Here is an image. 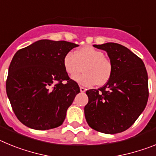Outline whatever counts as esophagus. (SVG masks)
Wrapping results in <instances>:
<instances>
[{"mask_svg": "<svg viewBox=\"0 0 156 156\" xmlns=\"http://www.w3.org/2000/svg\"><path fill=\"white\" fill-rule=\"evenodd\" d=\"M80 91L82 92V93H83V92L86 91V88L83 87H80Z\"/></svg>", "mask_w": 156, "mask_h": 156, "instance_id": "esophagus-1", "label": "esophagus"}]
</instances>
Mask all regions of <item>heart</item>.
Instances as JSON below:
<instances>
[{"mask_svg": "<svg viewBox=\"0 0 156 156\" xmlns=\"http://www.w3.org/2000/svg\"><path fill=\"white\" fill-rule=\"evenodd\" d=\"M63 67L72 78L79 76L83 69L84 73L76 78V80L84 86H103L111 80L113 73L111 60L105 56L102 51L90 45L81 47L74 53H66L63 58Z\"/></svg>", "mask_w": 156, "mask_h": 156, "instance_id": "b5f03b06", "label": "heart"}]
</instances>
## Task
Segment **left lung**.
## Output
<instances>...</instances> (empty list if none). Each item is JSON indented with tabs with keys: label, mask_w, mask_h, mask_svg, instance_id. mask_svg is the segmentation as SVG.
Returning a JSON list of instances; mask_svg holds the SVG:
<instances>
[{
	"label": "left lung",
	"mask_w": 156,
	"mask_h": 156,
	"mask_svg": "<svg viewBox=\"0 0 156 156\" xmlns=\"http://www.w3.org/2000/svg\"><path fill=\"white\" fill-rule=\"evenodd\" d=\"M105 51L113 65L111 80L98 89L86 91L85 118L92 129L104 133L129 128L145 108L148 98V73L141 58L116 43L94 44Z\"/></svg>",
	"instance_id": "1"
}]
</instances>
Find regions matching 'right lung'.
Instances as JSON below:
<instances>
[{
  "label": "right lung",
  "mask_w": 156,
  "mask_h": 156,
  "mask_svg": "<svg viewBox=\"0 0 156 156\" xmlns=\"http://www.w3.org/2000/svg\"><path fill=\"white\" fill-rule=\"evenodd\" d=\"M79 45L41 40L18 51L8 69L6 92L20 122L38 130L61 126L80 87L63 67L66 53Z\"/></svg>",
  "instance_id": "obj_1"
}]
</instances>
